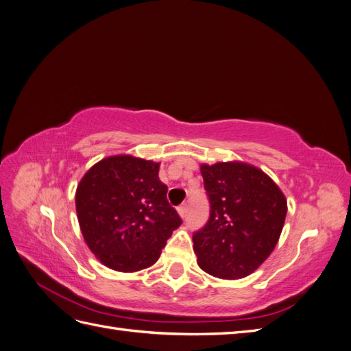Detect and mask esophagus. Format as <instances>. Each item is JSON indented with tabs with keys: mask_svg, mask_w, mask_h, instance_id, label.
Listing matches in <instances>:
<instances>
[{
	"mask_svg": "<svg viewBox=\"0 0 351 351\" xmlns=\"http://www.w3.org/2000/svg\"><path fill=\"white\" fill-rule=\"evenodd\" d=\"M187 210H189V208H187V205L184 204V205H182V206H178L177 208V212H178V215H180V218H186L187 217Z\"/></svg>",
	"mask_w": 351,
	"mask_h": 351,
	"instance_id": "obj_1",
	"label": "esophagus"
}]
</instances>
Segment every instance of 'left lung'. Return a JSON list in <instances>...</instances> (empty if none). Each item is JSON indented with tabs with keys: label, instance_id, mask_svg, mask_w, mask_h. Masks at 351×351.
I'll use <instances>...</instances> for the list:
<instances>
[{
	"label": "left lung",
	"instance_id": "1",
	"mask_svg": "<svg viewBox=\"0 0 351 351\" xmlns=\"http://www.w3.org/2000/svg\"><path fill=\"white\" fill-rule=\"evenodd\" d=\"M200 173L210 215L193 234L197 265L221 280L247 277L277 246L287 199L268 174L247 162L202 164Z\"/></svg>",
	"mask_w": 351,
	"mask_h": 351
}]
</instances>
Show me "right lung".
<instances>
[{"label": "right lung", "mask_w": 351, "mask_h": 351, "mask_svg": "<svg viewBox=\"0 0 351 351\" xmlns=\"http://www.w3.org/2000/svg\"><path fill=\"white\" fill-rule=\"evenodd\" d=\"M159 165L127 154L112 155L92 165L77 184L80 231L105 267L119 272L152 267L182 224L167 200Z\"/></svg>", "instance_id": "1"}]
</instances>
